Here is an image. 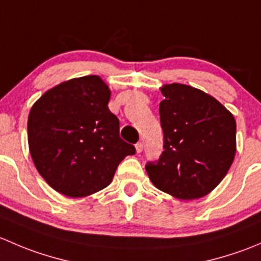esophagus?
Listing matches in <instances>:
<instances>
[{
  "label": "esophagus",
  "instance_id": "34e87169",
  "mask_svg": "<svg viewBox=\"0 0 261 261\" xmlns=\"http://www.w3.org/2000/svg\"><path fill=\"white\" fill-rule=\"evenodd\" d=\"M143 147H144V145H143V143H138L135 145V149H136V152H138V154H140L141 151H143Z\"/></svg>",
  "mask_w": 261,
  "mask_h": 261
}]
</instances>
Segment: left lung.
<instances>
[{
	"label": "left lung",
	"instance_id": "1",
	"mask_svg": "<svg viewBox=\"0 0 261 261\" xmlns=\"http://www.w3.org/2000/svg\"><path fill=\"white\" fill-rule=\"evenodd\" d=\"M159 106L164 151L145 169L155 187L178 199L207 196L236 154V121L215 97L187 84H164Z\"/></svg>",
	"mask_w": 261,
	"mask_h": 261
}]
</instances>
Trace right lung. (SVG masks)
I'll list each match as a JSON object with an SVG mask.
<instances>
[{
  "instance_id": "1",
  "label": "right lung",
  "mask_w": 261,
  "mask_h": 261,
  "mask_svg": "<svg viewBox=\"0 0 261 261\" xmlns=\"http://www.w3.org/2000/svg\"><path fill=\"white\" fill-rule=\"evenodd\" d=\"M110 98L101 77L86 75L53 87L31 107L30 155L39 174L64 196L81 198L106 188L118 164L135 154L120 138Z\"/></svg>"
}]
</instances>
